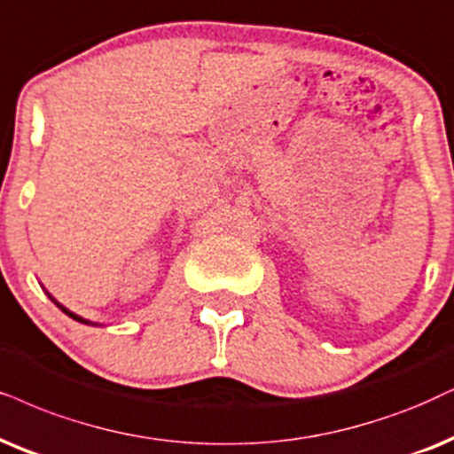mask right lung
Masks as SVG:
<instances>
[{
  "mask_svg": "<svg viewBox=\"0 0 454 454\" xmlns=\"http://www.w3.org/2000/svg\"><path fill=\"white\" fill-rule=\"evenodd\" d=\"M45 294H48V291H45ZM48 297H50V300H51V301H54V303H56V306H59V308L62 309V312H65V314H67V317H71L73 320H77V323H83V325H94V323H90V320H85V318H82V317H77V314H74V312H71V309H68V308H65V306H62V303H59V301H56V300H54V297H51L50 294H48Z\"/></svg>",
  "mask_w": 454,
  "mask_h": 454,
  "instance_id": "obj_1",
  "label": "right lung"
}]
</instances>
